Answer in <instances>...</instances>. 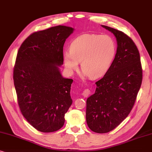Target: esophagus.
I'll return each instance as SVG.
<instances>
[{"label":"esophagus","mask_w":152,"mask_h":152,"mask_svg":"<svg viewBox=\"0 0 152 152\" xmlns=\"http://www.w3.org/2000/svg\"><path fill=\"white\" fill-rule=\"evenodd\" d=\"M90 94V90H89V89H85L84 91L82 93L83 96L85 97H87Z\"/></svg>","instance_id":"obj_1"}]
</instances>
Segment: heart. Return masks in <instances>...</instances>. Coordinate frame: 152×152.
<instances>
[{
  "mask_svg": "<svg viewBox=\"0 0 152 152\" xmlns=\"http://www.w3.org/2000/svg\"><path fill=\"white\" fill-rule=\"evenodd\" d=\"M115 53V43L110 37L83 34L72 42L70 51L64 53V61L69 71L77 69L80 62L84 75L96 78L107 72Z\"/></svg>",
  "mask_w": 152,
  "mask_h": 152,
  "instance_id": "obj_1",
  "label": "heart"
}]
</instances>
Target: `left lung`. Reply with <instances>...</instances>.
<instances>
[{"label":"left lung","mask_w":152,"mask_h":152,"mask_svg":"<svg viewBox=\"0 0 152 152\" xmlns=\"http://www.w3.org/2000/svg\"><path fill=\"white\" fill-rule=\"evenodd\" d=\"M102 27L114 34L117 48L106 74L96 82L95 93L87 99V124L98 133L110 132L128 116L142 80L140 57L133 40L120 30Z\"/></svg>","instance_id":"8db88e82"}]
</instances>
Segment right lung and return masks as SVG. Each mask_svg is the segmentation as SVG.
I'll use <instances>...</instances> for the list:
<instances>
[{
    "instance_id": "obj_1",
    "label": "right lung",
    "mask_w": 152,
    "mask_h": 152,
    "mask_svg": "<svg viewBox=\"0 0 152 152\" xmlns=\"http://www.w3.org/2000/svg\"><path fill=\"white\" fill-rule=\"evenodd\" d=\"M74 28L57 26L32 33L18 50L13 71L17 102L21 114L39 131L54 132L64 124L72 104L73 80L64 78L63 46Z\"/></svg>"
}]
</instances>
